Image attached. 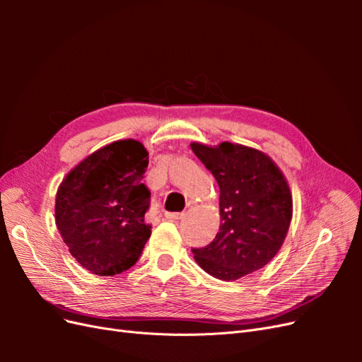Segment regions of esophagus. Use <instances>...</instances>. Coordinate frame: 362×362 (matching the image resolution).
I'll return each mask as SVG.
<instances>
[{
	"label": "esophagus",
	"instance_id": "esophagus-1",
	"mask_svg": "<svg viewBox=\"0 0 362 362\" xmlns=\"http://www.w3.org/2000/svg\"><path fill=\"white\" fill-rule=\"evenodd\" d=\"M184 213H166V218H170V221H178V218H182Z\"/></svg>",
	"mask_w": 362,
	"mask_h": 362
}]
</instances>
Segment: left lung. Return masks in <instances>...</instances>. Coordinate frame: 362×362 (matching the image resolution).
Instances as JSON below:
<instances>
[{"mask_svg":"<svg viewBox=\"0 0 362 362\" xmlns=\"http://www.w3.org/2000/svg\"><path fill=\"white\" fill-rule=\"evenodd\" d=\"M190 146L221 189V228L210 245L193 249L196 262L222 281L264 267L278 254L291 222L293 199L282 172L254 148L229 141Z\"/></svg>","mask_w":362,"mask_h":362,"instance_id":"1","label":"left lung"}]
</instances>
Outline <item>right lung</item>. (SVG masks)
<instances>
[{
  "mask_svg": "<svg viewBox=\"0 0 362 362\" xmlns=\"http://www.w3.org/2000/svg\"><path fill=\"white\" fill-rule=\"evenodd\" d=\"M148 163L140 141L117 140L76 164L60 184L56 225L71 255L95 275L133 267L151 237V192L141 182Z\"/></svg>",
  "mask_w": 362,
  "mask_h": 362,
  "instance_id": "add662e5",
  "label": "right lung"
}]
</instances>
